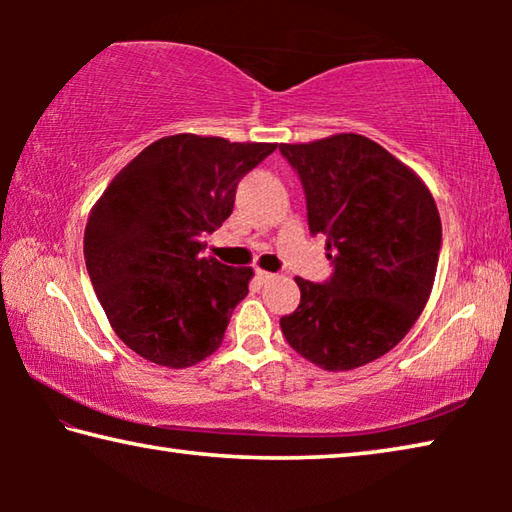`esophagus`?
Masks as SVG:
<instances>
[{
  "instance_id": "34e87169",
  "label": "esophagus",
  "mask_w": 512,
  "mask_h": 512,
  "mask_svg": "<svg viewBox=\"0 0 512 512\" xmlns=\"http://www.w3.org/2000/svg\"><path fill=\"white\" fill-rule=\"evenodd\" d=\"M255 275H257V280L262 282V284H266V282H271V280H275V273H268V271H262V268H257L255 271Z\"/></svg>"
}]
</instances>
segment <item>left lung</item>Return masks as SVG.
<instances>
[{
	"instance_id": "8db88e82",
	"label": "left lung",
	"mask_w": 512,
	"mask_h": 512,
	"mask_svg": "<svg viewBox=\"0 0 512 512\" xmlns=\"http://www.w3.org/2000/svg\"><path fill=\"white\" fill-rule=\"evenodd\" d=\"M300 176L311 235H325L334 273L296 277L300 305L280 318L287 343L323 370L384 357L427 305L443 225L427 185L357 133L280 144Z\"/></svg>"
}]
</instances>
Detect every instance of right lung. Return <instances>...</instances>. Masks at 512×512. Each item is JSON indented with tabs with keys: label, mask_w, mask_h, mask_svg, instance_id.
I'll return each mask as SVG.
<instances>
[{
	"label": "right lung",
	"mask_w": 512,
	"mask_h": 512,
	"mask_svg": "<svg viewBox=\"0 0 512 512\" xmlns=\"http://www.w3.org/2000/svg\"><path fill=\"white\" fill-rule=\"evenodd\" d=\"M277 144L192 133L153 142L94 203L83 253L112 329L146 361L189 368L216 352L253 268L203 257L239 180Z\"/></svg>",
	"instance_id": "1"
}]
</instances>
